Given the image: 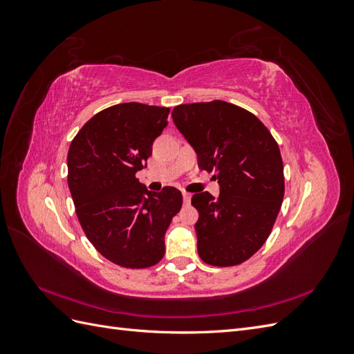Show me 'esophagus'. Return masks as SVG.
Wrapping results in <instances>:
<instances>
[{
  "mask_svg": "<svg viewBox=\"0 0 354 354\" xmlns=\"http://www.w3.org/2000/svg\"><path fill=\"white\" fill-rule=\"evenodd\" d=\"M190 199H192V195L189 194V192H183V202H185V205H189Z\"/></svg>",
  "mask_w": 354,
  "mask_h": 354,
  "instance_id": "1",
  "label": "esophagus"
}]
</instances>
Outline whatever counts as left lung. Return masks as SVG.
<instances>
[{
  "label": "left lung",
  "instance_id": "8db88e82",
  "mask_svg": "<svg viewBox=\"0 0 354 354\" xmlns=\"http://www.w3.org/2000/svg\"><path fill=\"white\" fill-rule=\"evenodd\" d=\"M177 130L198 155L201 169L214 173L220 196H192L198 254L207 264L227 267L246 261L269 238L283 192L279 146L264 124L223 100L176 106Z\"/></svg>",
  "mask_w": 354,
  "mask_h": 354
}]
</instances>
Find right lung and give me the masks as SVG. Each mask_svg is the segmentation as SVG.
I'll return each mask as SVG.
<instances>
[{
  "label": "right lung",
  "mask_w": 354,
  "mask_h": 354,
  "mask_svg": "<svg viewBox=\"0 0 354 354\" xmlns=\"http://www.w3.org/2000/svg\"><path fill=\"white\" fill-rule=\"evenodd\" d=\"M168 113L137 102L111 106L85 122L68 152V185L84 233L104 259L127 269L160 261L165 232L183 203L178 189L151 192L136 178Z\"/></svg>",
  "instance_id": "right-lung-1"
}]
</instances>
